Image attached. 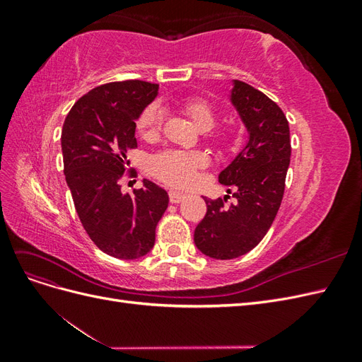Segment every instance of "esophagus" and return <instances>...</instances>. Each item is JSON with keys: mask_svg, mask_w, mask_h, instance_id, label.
Here are the masks:
<instances>
[{"mask_svg": "<svg viewBox=\"0 0 362 362\" xmlns=\"http://www.w3.org/2000/svg\"><path fill=\"white\" fill-rule=\"evenodd\" d=\"M184 198H185V194H182V193H178V192H175V190H170V192H169V199H170L172 204H178V202H181Z\"/></svg>", "mask_w": 362, "mask_h": 362, "instance_id": "1", "label": "esophagus"}]
</instances>
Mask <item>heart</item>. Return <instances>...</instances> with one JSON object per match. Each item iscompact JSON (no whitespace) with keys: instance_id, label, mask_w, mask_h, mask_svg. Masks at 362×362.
<instances>
[{"instance_id":"heart-1","label":"heart","mask_w":362,"mask_h":362,"mask_svg":"<svg viewBox=\"0 0 362 362\" xmlns=\"http://www.w3.org/2000/svg\"><path fill=\"white\" fill-rule=\"evenodd\" d=\"M184 112L189 115L193 124L205 131V137L218 148H225L233 141L231 128H213L217 122V110L204 98H190L182 104ZM163 125V110L157 104L146 105L137 119V129L145 139L158 136ZM208 166V157L202 151L166 149L151 158L149 169L156 178L166 182L170 187L184 189L193 182L196 173Z\"/></svg>"}]
</instances>
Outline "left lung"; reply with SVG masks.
Instances as JSON below:
<instances>
[{
    "label": "left lung",
    "instance_id": "left-lung-1",
    "mask_svg": "<svg viewBox=\"0 0 362 362\" xmlns=\"http://www.w3.org/2000/svg\"><path fill=\"white\" fill-rule=\"evenodd\" d=\"M233 104L249 131V141L218 175L235 198H204L206 214L194 229V245L216 259H233L254 249L281 206L291 156L288 120L281 107L247 83L235 80ZM235 192H232V189Z\"/></svg>",
    "mask_w": 362,
    "mask_h": 362
}]
</instances>
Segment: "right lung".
Listing matches in <instances>:
<instances>
[{
    "label": "right lung",
    "instance_id": "add662e5",
    "mask_svg": "<svg viewBox=\"0 0 362 362\" xmlns=\"http://www.w3.org/2000/svg\"><path fill=\"white\" fill-rule=\"evenodd\" d=\"M157 90L158 84L141 80L98 86L74 104L62 129L63 170L76 214L92 242L116 258L148 254L169 202L166 190L148 180L133 194L120 192L119 182L137 177L127 170V152L137 148L136 119Z\"/></svg>",
    "mask_w": 362,
    "mask_h": 362
}]
</instances>
